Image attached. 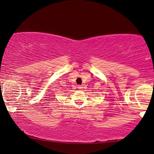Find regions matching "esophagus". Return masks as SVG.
I'll list each match as a JSON object with an SVG mask.
<instances>
[{"instance_id":"obj_1","label":"esophagus","mask_w":154,"mask_h":154,"mask_svg":"<svg viewBox=\"0 0 154 154\" xmlns=\"http://www.w3.org/2000/svg\"><path fill=\"white\" fill-rule=\"evenodd\" d=\"M82 86L81 85H78V89H79V90H81V89H82Z\"/></svg>"}]
</instances>
